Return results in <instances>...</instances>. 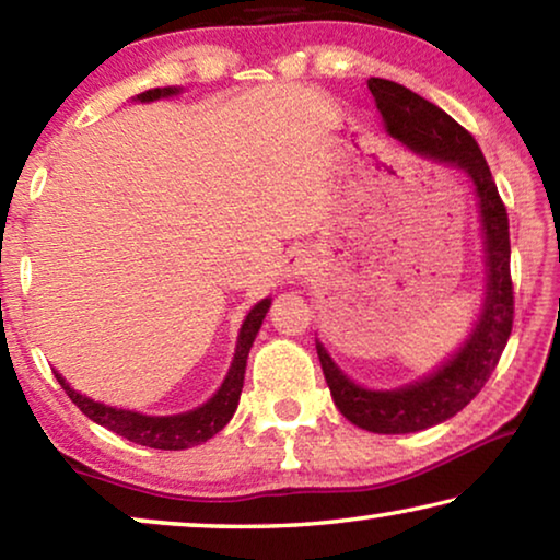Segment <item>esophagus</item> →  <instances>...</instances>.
<instances>
[{"label": "esophagus", "mask_w": 560, "mask_h": 560, "mask_svg": "<svg viewBox=\"0 0 560 560\" xmlns=\"http://www.w3.org/2000/svg\"><path fill=\"white\" fill-rule=\"evenodd\" d=\"M308 269H311V259L303 252H291L287 261H283V271H287V277L291 281H299L306 277Z\"/></svg>", "instance_id": "obj_1"}]
</instances>
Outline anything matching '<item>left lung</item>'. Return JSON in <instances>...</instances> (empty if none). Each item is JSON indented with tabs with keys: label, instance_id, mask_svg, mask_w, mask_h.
Here are the masks:
<instances>
[{
	"label": "left lung",
	"instance_id": "1",
	"mask_svg": "<svg viewBox=\"0 0 560 560\" xmlns=\"http://www.w3.org/2000/svg\"><path fill=\"white\" fill-rule=\"evenodd\" d=\"M385 128L417 155L462 167L479 197L487 246V299L477 328L447 365L402 390H365L338 371L326 348L316 343L320 368L343 417L368 432L407 434L428 430L467 407L494 373L514 326V283H511L509 214L485 155L457 120L434 103L395 81H368Z\"/></svg>",
	"mask_w": 560,
	"mask_h": 560
}]
</instances>
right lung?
<instances>
[{"label":"right lung","mask_w":560,"mask_h":560,"mask_svg":"<svg viewBox=\"0 0 560 560\" xmlns=\"http://www.w3.org/2000/svg\"><path fill=\"white\" fill-rule=\"evenodd\" d=\"M177 89H153L140 93V101H155L160 96H173ZM271 306L269 299L259 301L257 306L249 311L244 326L240 330V343H236V353L232 360L230 373H226L224 383L210 402H205L197 410H189L185 415H173V417H148L140 412H130V410H116V407L93 402L91 397L75 393L69 383L56 373V381L61 383L66 395L71 397V402L79 407V410L89 417V420L98 422L101 428H106L110 432L120 434L136 444H143V447H153V450H187L195 447V444H202L210 438H214L226 422L232 420V415L240 405V395H242V385H244V368H246V355H249V348L257 338L261 320L267 316V311Z\"/></svg>","instance_id":"1"}]
</instances>
